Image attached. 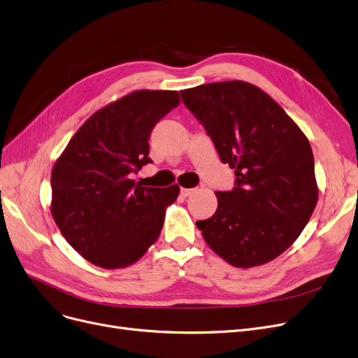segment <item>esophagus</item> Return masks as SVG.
Wrapping results in <instances>:
<instances>
[{"instance_id": "1", "label": "esophagus", "mask_w": 358, "mask_h": 358, "mask_svg": "<svg viewBox=\"0 0 358 358\" xmlns=\"http://www.w3.org/2000/svg\"><path fill=\"white\" fill-rule=\"evenodd\" d=\"M194 192H196L194 189H181V196H182V197H189V196H192Z\"/></svg>"}]
</instances>
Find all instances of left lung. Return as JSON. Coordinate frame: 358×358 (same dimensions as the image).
<instances>
[{
    "mask_svg": "<svg viewBox=\"0 0 358 358\" xmlns=\"http://www.w3.org/2000/svg\"><path fill=\"white\" fill-rule=\"evenodd\" d=\"M181 98L237 177L231 192H215L217 209L197 221V228L229 265H265L299 238L316 208L319 189L308 138L252 83L200 85L181 90Z\"/></svg>",
    "mask_w": 358,
    "mask_h": 358,
    "instance_id": "8db88e82",
    "label": "left lung"
}]
</instances>
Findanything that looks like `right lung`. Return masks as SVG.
I'll return each instance as SVG.
<instances>
[{
  "label": "right lung",
  "instance_id": "obj_1",
  "mask_svg": "<svg viewBox=\"0 0 358 358\" xmlns=\"http://www.w3.org/2000/svg\"><path fill=\"white\" fill-rule=\"evenodd\" d=\"M178 103L177 90H134L90 115L57 159L52 217L93 265L127 268L158 240L178 184L143 187L130 174L152 162L150 131Z\"/></svg>",
  "mask_w": 358,
  "mask_h": 358
}]
</instances>
